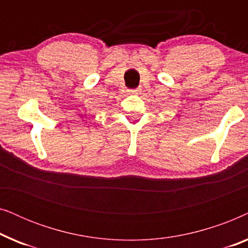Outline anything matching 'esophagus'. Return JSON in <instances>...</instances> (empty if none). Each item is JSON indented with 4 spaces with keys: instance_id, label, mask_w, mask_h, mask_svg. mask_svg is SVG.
Returning a JSON list of instances; mask_svg holds the SVG:
<instances>
[{
    "instance_id": "1",
    "label": "esophagus",
    "mask_w": 248,
    "mask_h": 248,
    "mask_svg": "<svg viewBox=\"0 0 248 248\" xmlns=\"http://www.w3.org/2000/svg\"><path fill=\"white\" fill-rule=\"evenodd\" d=\"M140 91H141V89H140V88H138V89H133V90H128V93H135V94H137V93H140Z\"/></svg>"
}]
</instances>
